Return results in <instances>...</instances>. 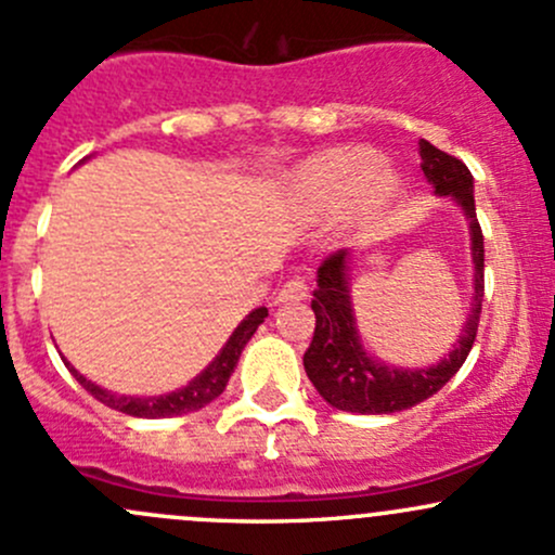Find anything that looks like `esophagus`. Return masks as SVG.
Segmentation results:
<instances>
[{
	"mask_svg": "<svg viewBox=\"0 0 555 555\" xmlns=\"http://www.w3.org/2000/svg\"><path fill=\"white\" fill-rule=\"evenodd\" d=\"M308 297V284L306 279H289V282H284V287L279 289V302H295V300H306Z\"/></svg>",
	"mask_w": 555,
	"mask_h": 555,
	"instance_id": "1",
	"label": "esophagus"
}]
</instances>
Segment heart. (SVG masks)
<instances>
[{"label":"heart","mask_w":555,"mask_h":555,"mask_svg":"<svg viewBox=\"0 0 555 555\" xmlns=\"http://www.w3.org/2000/svg\"><path fill=\"white\" fill-rule=\"evenodd\" d=\"M300 189L319 209H343L356 204L364 212H377L399 189V178L380 167L372 151H326L300 170Z\"/></svg>","instance_id":"b5f03b06"}]
</instances>
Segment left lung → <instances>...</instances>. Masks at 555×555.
I'll return each instance as SVG.
<instances>
[{"label": "left lung", "instance_id": "obj_1", "mask_svg": "<svg viewBox=\"0 0 555 555\" xmlns=\"http://www.w3.org/2000/svg\"><path fill=\"white\" fill-rule=\"evenodd\" d=\"M420 167L425 178L434 183L436 194L452 196L465 209L470 220V249L476 266V297L468 324L460 335L454 351L444 361L428 370H393L372 361L364 353L356 332L351 295H348V253L326 255L319 266L317 289H313L311 308L317 313V330L308 351L302 353L308 380L322 393L326 404L343 412L359 415H390V412L410 410L420 401L430 399L436 390L457 375L460 366L474 348L478 319H481L483 300V233L476 220L474 202V175L457 156L436 149L428 140H420Z\"/></svg>", "mask_w": 555, "mask_h": 555}]
</instances>
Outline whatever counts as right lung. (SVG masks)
Instances as JSON below:
<instances>
[{
    "label": "right lung",
    "mask_w": 555,
    "mask_h": 555,
    "mask_svg": "<svg viewBox=\"0 0 555 555\" xmlns=\"http://www.w3.org/2000/svg\"><path fill=\"white\" fill-rule=\"evenodd\" d=\"M266 317H268V308H255V311L249 313V317L244 319L236 330H233L229 343L223 346V351L215 356L212 364H209L199 377H194V380L185 385V388L172 390V393H167V396H149V399H140V396H116V393H108V390L98 388L95 383L85 380V377H81L74 366H68V370H72V375L77 377L79 385L87 390V393L95 396L101 404H106L116 412H125V415H130V417L185 415V412L202 410L204 404H209V401L218 399V396L223 393L225 385H229L233 366H236L238 356H242L244 346H247L249 337L255 335V330H258Z\"/></svg>",
    "instance_id": "obj_1"
}]
</instances>
